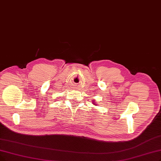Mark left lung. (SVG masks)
<instances>
[{"instance_id": "1", "label": "left lung", "mask_w": 161, "mask_h": 161, "mask_svg": "<svg viewBox=\"0 0 161 161\" xmlns=\"http://www.w3.org/2000/svg\"><path fill=\"white\" fill-rule=\"evenodd\" d=\"M94 103H95V102H94V101H92V104H93L94 105H95V106L97 105V104H94Z\"/></svg>"}]
</instances>
